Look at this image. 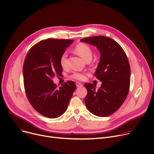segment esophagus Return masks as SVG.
I'll use <instances>...</instances> for the list:
<instances>
[{
  "instance_id": "obj_1",
  "label": "esophagus",
  "mask_w": 154,
  "mask_h": 154,
  "mask_svg": "<svg viewBox=\"0 0 154 154\" xmlns=\"http://www.w3.org/2000/svg\"><path fill=\"white\" fill-rule=\"evenodd\" d=\"M76 86H77V87H82V86H83V84H81V83H80V82H76Z\"/></svg>"
}]
</instances>
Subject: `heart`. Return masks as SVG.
Instances as JSON below:
<instances>
[{"instance_id":"heart-1","label":"heart","mask_w":154,"mask_h":154,"mask_svg":"<svg viewBox=\"0 0 154 154\" xmlns=\"http://www.w3.org/2000/svg\"><path fill=\"white\" fill-rule=\"evenodd\" d=\"M74 51L78 55H79L85 61L89 59H92V50L91 47L84 43H79L74 48ZM60 64L63 68H67L68 66L67 60V53H63L62 54L60 58ZM72 79H74L77 80H84L85 79L86 76L84 74L79 72H74L71 77Z\"/></svg>"}]
</instances>
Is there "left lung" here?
Instances as JSON below:
<instances>
[{
    "mask_svg": "<svg viewBox=\"0 0 154 154\" xmlns=\"http://www.w3.org/2000/svg\"><path fill=\"white\" fill-rule=\"evenodd\" d=\"M80 41L96 46L101 54L95 76L102 85L97 90L92 84H84L87 90L85 106L97 116H109L122 106L129 91L131 67L127 55L116 41L107 37L93 36Z\"/></svg>",
    "mask_w": 154,
    "mask_h": 154,
    "instance_id": "obj_1",
    "label": "left lung"
}]
</instances>
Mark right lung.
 Here are the masks:
<instances>
[{
  "mask_svg": "<svg viewBox=\"0 0 154 154\" xmlns=\"http://www.w3.org/2000/svg\"><path fill=\"white\" fill-rule=\"evenodd\" d=\"M73 40L48 38L35 44L29 51L23 66L27 97L34 109L51 119L62 116L76 88L74 82L67 81L57 88L52 79L60 76V58Z\"/></svg>",
  "mask_w": 154,
  "mask_h": 154,
  "instance_id": "add662e5",
  "label": "right lung"
}]
</instances>
